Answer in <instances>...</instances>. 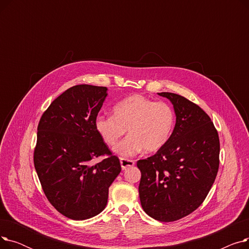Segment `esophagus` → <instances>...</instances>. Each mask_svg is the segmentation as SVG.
<instances>
[{"label": "esophagus", "mask_w": 249, "mask_h": 249, "mask_svg": "<svg viewBox=\"0 0 249 249\" xmlns=\"http://www.w3.org/2000/svg\"><path fill=\"white\" fill-rule=\"evenodd\" d=\"M120 163H121V167L124 171V169H126L127 167H130V166H133L135 164L134 160H126V159H120Z\"/></svg>", "instance_id": "obj_1"}]
</instances>
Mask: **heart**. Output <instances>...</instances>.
<instances>
[{
    "mask_svg": "<svg viewBox=\"0 0 249 249\" xmlns=\"http://www.w3.org/2000/svg\"><path fill=\"white\" fill-rule=\"evenodd\" d=\"M176 123L174 109L164 102H155L141 95L130 96L113 107V115H100L95 128L106 144L113 146L126 132L129 134L114 148L123 158L142 150L154 152L169 140Z\"/></svg>",
    "mask_w": 249,
    "mask_h": 249,
    "instance_id": "obj_1",
    "label": "heart"
}]
</instances>
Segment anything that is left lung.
Returning <instances> with one entry per match:
<instances>
[{
	"instance_id": "obj_1",
	"label": "left lung",
	"mask_w": 249,
	"mask_h": 249,
	"mask_svg": "<svg viewBox=\"0 0 249 249\" xmlns=\"http://www.w3.org/2000/svg\"><path fill=\"white\" fill-rule=\"evenodd\" d=\"M176 125L166 144L137 161L140 203L147 215L172 222L194 212L205 200L219 167L220 142L213 122L199 106L173 93Z\"/></svg>"
}]
</instances>
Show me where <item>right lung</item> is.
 Listing matches in <instances>:
<instances>
[{"label":"right lung","instance_id":"add662e5","mask_svg":"<svg viewBox=\"0 0 249 249\" xmlns=\"http://www.w3.org/2000/svg\"><path fill=\"white\" fill-rule=\"evenodd\" d=\"M107 91L106 87H71L50 104L38 124L37 176L51 205L72 220L100 214L107 205L109 187L121 172L119 159L95 128ZM104 154L107 159L91 163Z\"/></svg>","mask_w":249,"mask_h":249}]
</instances>
